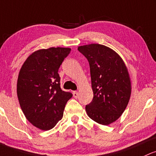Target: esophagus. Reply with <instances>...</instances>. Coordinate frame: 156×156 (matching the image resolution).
I'll return each instance as SVG.
<instances>
[{
	"label": "esophagus",
	"mask_w": 156,
	"mask_h": 156,
	"mask_svg": "<svg viewBox=\"0 0 156 156\" xmlns=\"http://www.w3.org/2000/svg\"><path fill=\"white\" fill-rule=\"evenodd\" d=\"M73 96H74V98H77L78 97V92L77 91L73 92Z\"/></svg>",
	"instance_id": "esophagus-1"
}]
</instances>
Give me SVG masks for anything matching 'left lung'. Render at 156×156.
I'll return each mask as SVG.
<instances>
[{"label": "left lung", "mask_w": 156, "mask_h": 156, "mask_svg": "<svg viewBox=\"0 0 156 156\" xmlns=\"http://www.w3.org/2000/svg\"><path fill=\"white\" fill-rule=\"evenodd\" d=\"M78 50L90 64L93 98L86 105L89 117L103 125L117 120L125 110L131 94L129 73L123 60L110 48L97 44Z\"/></svg>", "instance_id": "obj_1"}]
</instances>
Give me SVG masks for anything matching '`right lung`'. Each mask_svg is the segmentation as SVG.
<instances>
[{
    "label": "right lung",
    "instance_id": "add662e5",
    "mask_svg": "<svg viewBox=\"0 0 156 156\" xmlns=\"http://www.w3.org/2000/svg\"><path fill=\"white\" fill-rule=\"evenodd\" d=\"M71 49H40L26 60L20 70L17 94L23 114L42 130L52 129L63 118L66 102L73 97L61 88L58 69Z\"/></svg>",
    "mask_w": 156,
    "mask_h": 156
}]
</instances>
